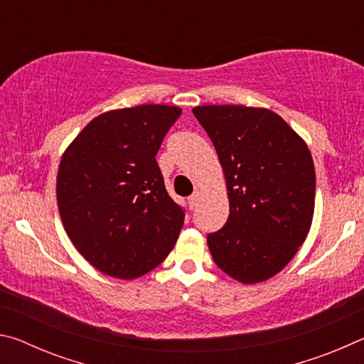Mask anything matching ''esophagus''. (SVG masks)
<instances>
[{
    "label": "esophagus",
    "mask_w": 364,
    "mask_h": 364,
    "mask_svg": "<svg viewBox=\"0 0 364 364\" xmlns=\"http://www.w3.org/2000/svg\"><path fill=\"white\" fill-rule=\"evenodd\" d=\"M200 196H202V191L200 189H196L194 191V194L189 197V205L191 207H197V204H199V200H200Z\"/></svg>",
    "instance_id": "esophagus-1"
}]
</instances>
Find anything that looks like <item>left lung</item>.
<instances>
[{
	"mask_svg": "<svg viewBox=\"0 0 364 364\" xmlns=\"http://www.w3.org/2000/svg\"><path fill=\"white\" fill-rule=\"evenodd\" d=\"M225 175L230 217L207 236L213 262L242 284L286 267L310 232L316 175L311 152L276 112L247 106H197Z\"/></svg>",
	"mask_w": 364,
	"mask_h": 364,
	"instance_id": "obj_1",
	"label": "left lung"
}]
</instances>
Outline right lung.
Wrapping results in <instances>:
<instances>
[{"label": "right lung", "instance_id": "1", "mask_svg": "<svg viewBox=\"0 0 364 364\" xmlns=\"http://www.w3.org/2000/svg\"><path fill=\"white\" fill-rule=\"evenodd\" d=\"M181 109L162 104L95 117L60 157L56 196L64 230L101 273L134 279L162 263L184 223L156 154Z\"/></svg>", "mask_w": 364, "mask_h": 364}]
</instances>
